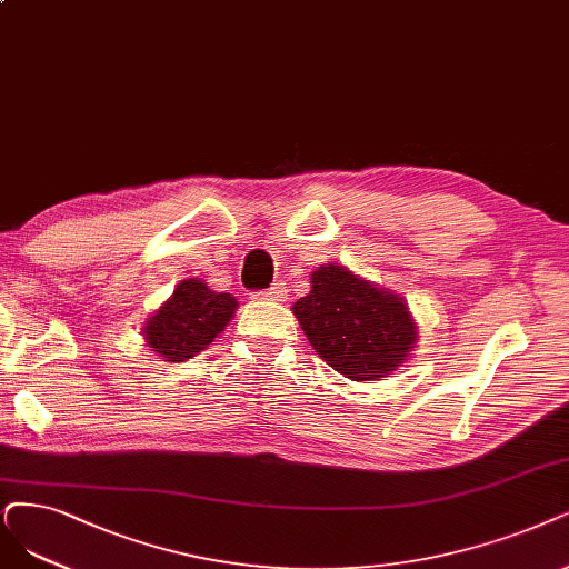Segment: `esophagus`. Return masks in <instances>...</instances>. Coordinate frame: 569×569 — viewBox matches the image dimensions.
<instances>
[{
	"mask_svg": "<svg viewBox=\"0 0 569 569\" xmlns=\"http://www.w3.org/2000/svg\"><path fill=\"white\" fill-rule=\"evenodd\" d=\"M286 283H273V286H269L267 290H258V292H252V298L256 300H283L286 298Z\"/></svg>",
	"mask_w": 569,
	"mask_h": 569,
	"instance_id": "34e87169",
	"label": "esophagus"
}]
</instances>
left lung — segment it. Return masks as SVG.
Masks as SVG:
<instances>
[{
    "label": "left lung",
    "mask_w": 569,
    "mask_h": 569,
    "mask_svg": "<svg viewBox=\"0 0 569 569\" xmlns=\"http://www.w3.org/2000/svg\"><path fill=\"white\" fill-rule=\"evenodd\" d=\"M292 313L321 359L353 382L396 370L417 338L401 298L338 264L311 273L309 296L292 305Z\"/></svg>",
    "instance_id": "1"
}]
</instances>
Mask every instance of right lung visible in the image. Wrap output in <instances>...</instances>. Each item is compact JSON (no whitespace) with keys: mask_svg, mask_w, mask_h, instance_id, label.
Instances as JSON below:
<instances>
[{"mask_svg":"<svg viewBox=\"0 0 569 569\" xmlns=\"http://www.w3.org/2000/svg\"><path fill=\"white\" fill-rule=\"evenodd\" d=\"M237 300L197 279L182 281L144 326V340L163 359L180 363L206 349L234 317Z\"/></svg>","mask_w":569,"mask_h":569,"instance_id":"right-lung-1","label":"right lung"}]
</instances>
